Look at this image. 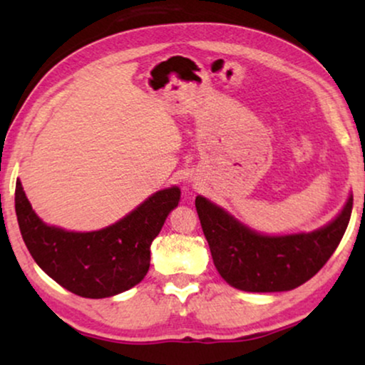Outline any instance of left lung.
I'll use <instances>...</instances> for the list:
<instances>
[{
	"label": "left lung",
	"instance_id": "left-lung-1",
	"mask_svg": "<svg viewBox=\"0 0 365 365\" xmlns=\"http://www.w3.org/2000/svg\"><path fill=\"white\" fill-rule=\"evenodd\" d=\"M196 211L214 266L226 282L247 292H282L307 282L329 261L347 229L352 196L322 229L279 237L251 231L201 196Z\"/></svg>",
	"mask_w": 365,
	"mask_h": 365
}]
</instances>
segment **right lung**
I'll list each match as a JSON object with an SVG mask.
<instances>
[{
    "instance_id": "1",
    "label": "right lung",
    "mask_w": 365,
    "mask_h": 365,
    "mask_svg": "<svg viewBox=\"0 0 365 365\" xmlns=\"http://www.w3.org/2000/svg\"><path fill=\"white\" fill-rule=\"evenodd\" d=\"M179 197V187L164 189L113 226L69 232L46 226L34 214L18 179L14 209L23 241L38 266L69 292L103 299L143 281L151 261V242Z\"/></svg>"
}]
</instances>
